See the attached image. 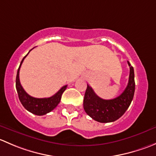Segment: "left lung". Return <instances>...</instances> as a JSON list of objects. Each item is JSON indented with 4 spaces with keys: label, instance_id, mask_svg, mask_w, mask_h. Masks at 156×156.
Instances as JSON below:
<instances>
[{
    "label": "left lung",
    "instance_id": "8db88e82",
    "mask_svg": "<svg viewBox=\"0 0 156 156\" xmlns=\"http://www.w3.org/2000/svg\"><path fill=\"white\" fill-rule=\"evenodd\" d=\"M130 66L128 83L120 96L112 100H103L94 93L92 87L87 84L84 98V109L94 120L101 123L112 122L122 117L130 106L134 95V71Z\"/></svg>",
    "mask_w": 156,
    "mask_h": 156
}]
</instances>
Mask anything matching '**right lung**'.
Returning <instances> with one entry per match:
<instances>
[{"mask_svg":"<svg viewBox=\"0 0 156 156\" xmlns=\"http://www.w3.org/2000/svg\"><path fill=\"white\" fill-rule=\"evenodd\" d=\"M29 52L28 53V54L29 53ZM27 55L24 56L23 60L21 61V63H20V67L17 71L16 78V87L17 93H18L19 99H20V102L25 108L30 112L36 115H46L47 113L51 112L52 110H53L57 106V105L60 102L62 94L66 89L67 85L63 86L56 94H55L52 97H48V98H34V97L29 95L22 87L20 81V67H21L22 63H23L25 58L27 56Z\"/></svg>","mask_w":156,"mask_h":156,"instance_id":"obj_1","label":"right lung"}]
</instances>
